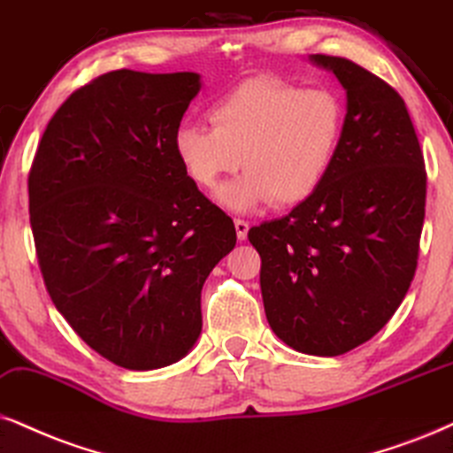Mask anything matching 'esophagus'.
Masks as SVG:
<instances>
[{
  "instance_id": "obj_1",
  "label": "esophagus",
  "mask_w": 453,
  "mask_h": 453,
  "mask_svg": "<svg viewBox=\"0 0 453 453\" xmlns=\"http://www.w3.org/2000/svg\"><path fill=\"white\" fill-rule=\"evenodd\" d=\"M234 226H236L238 240H246V234H249V221H244V219H240V217H236V219H234Z\"/></svg>"
}]
</instances>
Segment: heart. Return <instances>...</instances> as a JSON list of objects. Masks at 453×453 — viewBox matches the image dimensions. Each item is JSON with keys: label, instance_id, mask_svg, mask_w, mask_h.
Masks as SVG:
<instances>
[{"label": "heart", "instance_id": "obj_1", "mask_svg": "<svg viewBox=\"0 0 453 453\" xmlns=\"http://www.w3.org/2000/svg\"><path fill=\"white\" fill-rule=\"evenodd\" d=\"M209 125H181L173 150L186 175L213 188L242 165L244 173L217 192L221 204L246 211L311 196L328 175L345 127V104L330 88H301L278 77L240 83L209 108Z\"/></svg>", "mask_w": 453, "mask_h": 453}]
</instances>
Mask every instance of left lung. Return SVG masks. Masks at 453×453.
Wrapping results in <instances>:
<instances>
[{"label":"left lung","mask_w":453,"mask_h":453,"mask_svg":"<svg viewBox=\"0 0 453 453\" xmlns=\"http://www.w3.org/2000/svg\"><path fill=\"white\" fill-rule=\"evenodd\" d=\"M347 89L341 144L318 190L249 230L261 257L267 322L301 353L334 357L364 345L414 280L426 169L402 96L341 56L313 54Z\"/></svg>","instance_id":"obj_1"}]
</instances>
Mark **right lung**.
<instances>
[{"instance_id": "add662e5", "label": "right lung", "mask_w": 453, "mask_h": 453, "mask_svg": "<svg viewBox=\"0 0 453 453\" xmlns=\"http://www.w3.org/2000/svg\"><path fill=\"white\" fill-rule=\"evenodd\" d=\"M196 73L112 71L50 119L28 173V215L50 299L88 345L127 370L175 364L203 330L200 290L236 246L173 135Z\"/></svg>"}]
</instances>
